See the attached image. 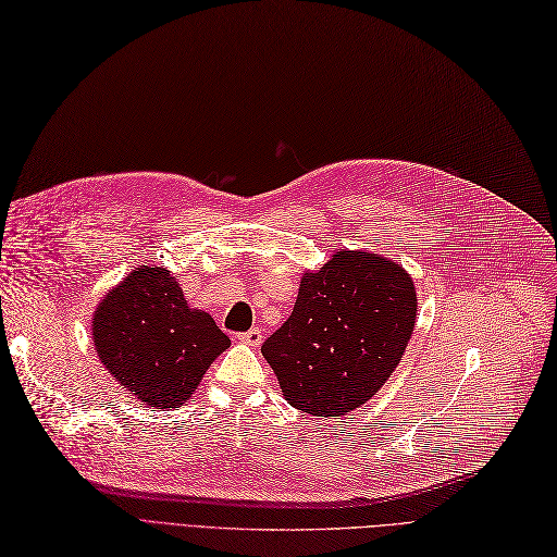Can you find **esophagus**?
Wrapping results in <instances>:
<instances>
[{"instance_id":"34e87169","label":"esophagus","mask_w":557,"mask_h":557,"mask_svg":"<svg viewBox=\"0 0 557 557\" xmlns=\"http://www.w3.org/2000/svg\"><path fill=\"white\" fill-rule=\"evenodd\" d=\"M261 331L259 327H252V331H247V333H240L238 335V339L243 342V344H247V346H259L261 344Z\"/></svg>"}]
</instances>
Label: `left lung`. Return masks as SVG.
Returning <instances> with one entry per match:
<instances>
[{"instance_id":"1","label":"left lung","mask_w":557,"mask_h":557,"mask_svg":"<svg viewBox=\"0 0 557 557\" xmlns=\"http://www.w3.org/2000/svg\"><path fill=\"white\" fill-rule=\"evenodd\" d=\"M416 317V284L399 263L339 250L302 275L292 317L261 354L294 408L342 418L393 376Z\"/></svg>"}]
</instances>
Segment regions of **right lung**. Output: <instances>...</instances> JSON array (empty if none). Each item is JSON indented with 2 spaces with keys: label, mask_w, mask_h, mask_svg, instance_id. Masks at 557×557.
I'll use <instances>...</instances> for the list:
<instances>
[{
  "label": "right lung",
  "mask_w": 557,
  "mask_h": 557,
  "mask_svg": "<svg viewBox=\"0 0 557 557\" xmlns=\"http://www.w3.org/2000/svg\"><path fill=\"white\" fill-rule=\"evenodd\" d=\"M91 333L108 372L156 408L190 399L206 369L232 344L211 314L190 310L170 271L153 265L137 268L100 300Z\"/></svg>",
  "instance_id": "1"
}]
</instances>
